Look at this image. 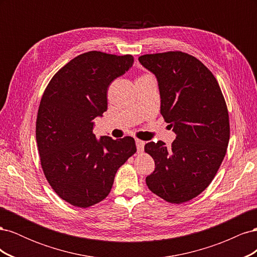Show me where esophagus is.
<instances>
[{
  "mask_svg": "<svg viewBox=\"0 0 257 257\" xmlns=\"http://www.w3.org/2000/svg\"><path fill=\"white\" fill-rule=\"evenodd\" d=\"M145 142H143V141H139V139H137L136 141V147H137V151L141 153V152H143L144 151V148H145Z\"/></svg>",
  "mask_w": 257,
  "mask_h": 257,
  "instance_id": "34e87169",
  "label": "esophagus"
}]
</instances>
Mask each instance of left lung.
Masks as SVG:
<instances>
[{
    "mask_svg": "<svg viewBox=\"0 0 257 257\" xmlns=\"http://www.w3.org/2000/svg\"><path fill=\"white\" fill-rule=\"evenodd\" d=\"M138 60L157 76L161 113L176 133L169 148L161 141L146 144L155 163L146 183L168 203L182 204L208 188L226 154V102L213 74L189 53H151Z\"/></svg>",
    "mask_w": 257,
    "mask_h": 257,
    "instance_id": "8db88e82",
    "label": "left lung"
}]
</instances>
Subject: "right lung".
Instances as JSON below:
<instances>
[{
  "label": "right lung",
  "mask_w": 257,
  "mask_h": 257,
  "mask_svg": "<svg viewBox=\"0 0 257 257\" xmlns=\"http://www.w3.org/2000/svg\"><path fill=\"white\" fill-rule=\"evenodd\" d=\"M131 54H79L54 74L45 89L36 119L41 165L59 197L89 208L105 199L116 170L135 154L133 137L93 134L94 120L107 110L109 84L132 66Z\"/></svg>",
  "instance_id": "1"
}]
</instances>
